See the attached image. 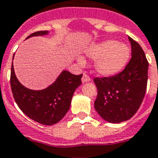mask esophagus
<instances>
[{
  "instance_id": "obj_1",
  "label": "esophagus",
  "mask_w": 158,
  "mask_h": 158,
  "mask_svg": "<svg viewBox=\"0 0 158 158\" xmlns=\"http://www.w3.org/2000/svg\"><path fill=\"white\" fill-rule=\"evenodd\" d=\"M90 81V77H89V76L87 75L86 73H84L82 76V78H81V81L82 83H85V82H88Z\"/></svg>"
}]
</instances>
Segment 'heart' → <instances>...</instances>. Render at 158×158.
Returning a JSON list of instances; mask_svg holds the SVG:
<instances>
[{"label": "heart", "mask_w": 158, "mask_h": 158, "mask_svg": "<svg viewBox=\"0 0 158 158\" xmlns=\"http://www.w3.org/2000/svg\"><path fill=\"white\" fill-rule=\"evenodd\" d=\"M86 55L89 59H98L95 64L97 73L109 77L124 69L130 59L131 50L125 44L110 40L89 47L86 50ZM83 62V59H79L80 64Z\"/></svg>", "instance_id": "1"}]
</instances>
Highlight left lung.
<instances>
[{"label":"left lung","mask_w":158,"mask_h":158,"mask_svg":"<svg viewBox=\"0 0 158 158\" xmlns=\"http://www.w3.org/2000/svg\"><path fill=\"white\" fill-rule=\"evenodd\" d=\"M131 59L125 69L112 77H95L98 89L94 108L103 119L119 123L133 117L144 98L148 82V62L143 49L129 36Z\"/></svg>","instance_id":"1"}]
</instances>
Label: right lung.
Instances as JSON below:
<instances>
[{"label": "right lung", "mask_w": 158, "mask_h": 158, "mask_svg": "<svg viewBox=\"0 0 158 158\" xmlns=\"http://www.w3.org/2000/svg\"><path fill=\"white\" fill-rule=\"evenodd\" d=\"M48 32L36 31L27 38L43 36ZM81 77L82 74L73 75L68 71H63L52 85L41 90H33L26 88L19 81L12 64L11 90L15 102L23 113L35 122L51 126L58 123L69 110L73 93L81 84Z\"/></svg>", "instance_id": "1"}]
</instances>
